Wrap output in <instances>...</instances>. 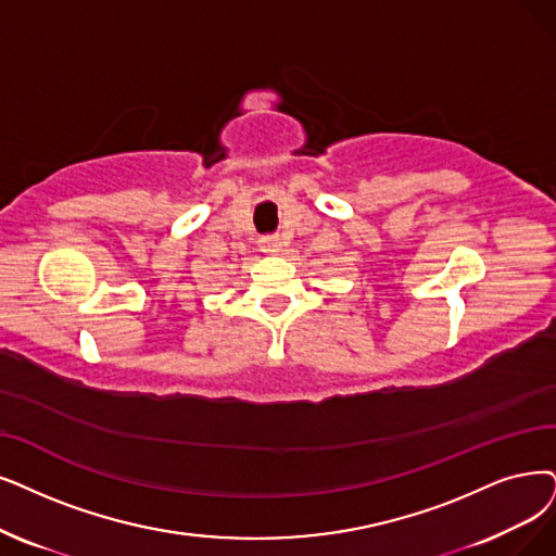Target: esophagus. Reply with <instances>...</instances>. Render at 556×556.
I'll list each match as a JSON object with an SVG mask.
<instances>
[{
  "instance_id": "esophagus-1",
  "label": "esophagus",
  "mask_w": 556,
  "mask_h": 556,
  "mask_svg": "<svg viewBox=\"0 0 556 556\" xmlns=\"http://www.w3.org/2000/svg\"><path fill=\"white\" fill-rule=\"evenodd\" d=\"M260 249H262L264 253L276 255V253H280V249H282V241H280V237H276V235H266V237L260 239Z\"/></svg>"
}]
</instances>
